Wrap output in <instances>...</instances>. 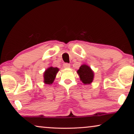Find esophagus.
Listing matches in <instances>:
<instances>
[{
    "instance_id": "obj_1",
    "label": "esophagus",
    "mask_w": 134,
    "mask_h": 134,
    "mask_svg": "<svg viewBox=\"0 0 134 134\" xmlns=\"http://www.w3.org/2000/svg\"><path fill=\"white\" fill-rule=\"evenodd\" d=\"M63 66L64 68H66V69H67V68L70 67V64H69V63H64Z\"/></svg>"
}]
</instances>
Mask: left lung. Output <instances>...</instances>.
Masks as SVG:
<instances>
[{
	"mask_svg": "<svg viewBox=\"0 0 134 134\" xmlns=\"http://www.w3.org/2000/svg\"><path fill=\"white\" fill-rule=\"evenodd\" d=\"M77 73L79 75L82 82L85 84H89L93 82L94 77L93 71L88 65L85 64L81 65L77 70Z\"/></svg>",
	"mask_w": 134,
	"mask_h": 134,
	"instance_id": "8db88e82",
	"label": "left lung"
}]
</instances>
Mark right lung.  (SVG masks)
<instances>
[{
    "label": "right lung",
    "instance_id": "1",
    "mask_svg": "<svg viewBox=\"0 0 134 134\" xmlns=\"http://www.w3.org/2000/svg\"><path fill=\"white\" fill-rule=\"evenodd\" d=\"M59 69L57 67H51L45 71L44 73V81L47 84H51L53 83V81Z\"/></svg>",
    "mask_w": 134,
    "mask_h": 134
}]
</instances>
